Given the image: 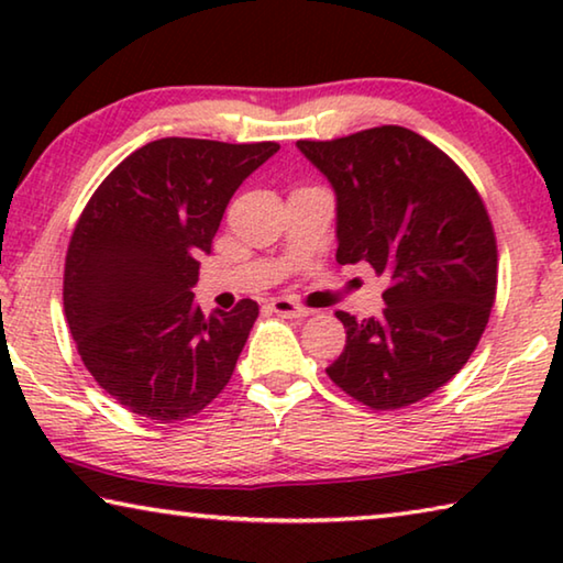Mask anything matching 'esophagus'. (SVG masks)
<instances>
[{
  "instance_id": "esophagus-1",
  "label": "esophagus",
  "mask_w": 563,
  "mask_h": 563,
  "mask_svg": "<svg viewBox=\"0 0 563 563\" xmlns=\"http://www.w3.org/2000/svg\"><path fill=\"white\" fill-rule=\"evenodd\" d=\"M271 310L280 318H308L310 316L308 308H302L300 302H295L290 298H273Z\"/></svg>"
}]
</instances>
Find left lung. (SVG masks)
<instances>
[{
	"label": "left lung",
	"mask_w": 563,
	"mask_h": 563,
	"mask_svg": "<svg viewBox=\"0 0 563 563\" xmlns=\"http://www.w3.org/2000/svg\"><path fill=\"white\" fill-rule=\"evenodd\" d=\"M338 196V263L387 280L379 318L338 310L347 340L325 369L373 409L430 397L466 365L497 298V238L464 170L419 133L365 129L298 141Z\"/></svg>",
	"instance_id": "8db88e82"
}]
</instances>
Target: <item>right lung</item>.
<instances>
[{
  "mask_svg": "<svg viewBox=\"0 0 563 563\" xmlns=\"http://www.w3.org/2000/svg\"><path fill=\"white\" fill-rule=\"evenodd\" d=\"M280 146L158 139L93 190L71 233L64 312L99 387L129 412L178 422L221 395L258 302L206 316L194 300L198 258L238 186Z\"/></svg>",
  "mask_w": 563,
  "mask_h": 563,
  "instance_id": "add662e5",
  "label": "right lung"
}]
</instances>
